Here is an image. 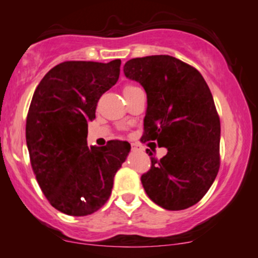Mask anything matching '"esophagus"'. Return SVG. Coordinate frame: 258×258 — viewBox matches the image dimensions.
Returning <instances> with one entry per match:
<instances>
[{"label": "esophagus", "mask_w": 258, "mask_h": 258, "mask_svg": "<svg viewBox=\"0 0 258 258\" xmlns=\"http://www.w3.org/2000/svg\"><path fill=\"white\" fill-rule=\"evenodd\" d=\"M141 150H142V148H141L140 146L137 145V143H132V151L137 152V151H141Z\"/></svg>", "instance_id": "obj_1"}]
</instances>
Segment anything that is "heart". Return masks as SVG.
<instances>
[{
	"label": "heart",
	"instance_id": "b5f03b06",
	"mask_svg": "<svg viewBox=\"0 0 258 258\" xmlns=\"http://www.w3.org/2000/svg\"><path fill=\"white\" fill-rule=\"evenodd\" d=\"M127 88H132V86H127Z\"/></svg>",
	"mask_w": 258,
	"mask_h": 258
}]
</instances>
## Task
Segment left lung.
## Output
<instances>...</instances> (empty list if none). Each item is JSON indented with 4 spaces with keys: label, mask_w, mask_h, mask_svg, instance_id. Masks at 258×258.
<instances>
[{
    "label": "left lung",
    "mask_w": 258,
    "mask_h": 258,
    "mask_svg": "<svg viewBox=\"0 0 258 258\" xmlns=\"http://www.w3.org/2000/svg\"><path fill=\"white\" fill-rule=\"evenodd\" d=\"M124 77L147 94L142 140L157 141L167 154L141 177L148 198L167 210L197 204L213 185L219 167L220 120L208 84L197 69L170 55L131 59Z\"/></svg>",
    "instance_id": "8db88e82"
}]
</instances>
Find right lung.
<instances>
[{"label":"right lung","mask_w":258,"mask_h":258,"mask_svg":"<svg viewBox=\"0 0 258 258\" xmlns=\"http://www.w3.org/2000/svg\"><path fill=\"white\" fill-rule=\"evenodd\" d=\"M121 60L64 61L50 69L33 94L26 141L37 181L51 207L90 215L107 202L113 177L131 145L108 141L88 147V123L100 96L120 77Z\"/></svg>","instance_id":"1"}]
</instances>
